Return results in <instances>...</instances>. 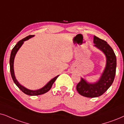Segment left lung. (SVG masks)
I'll list each match as a JSON object with an SVG mask.
<instances>
[{
  "label": "left lung",
  "instance_id": "left-lung-1",
  "mask_svg": "<svg viewBox=\"0 0 124 124\" xmlns=\"http://www.w3.org/2000/svg\"><path fill=\"white\" fill-rule=\"evenodd\" d=\"M93 42L95 47L105 55L106 63L105 68L101 77L95 83H89L84 78L77 85L78 93L82 96L94 98L102 95L113 82L116 71L117 61L115 53L107 42L96 36H94Z\"/></svg>",
  "mask_w": 124,
  "mask_h": 124
}]
</instances>
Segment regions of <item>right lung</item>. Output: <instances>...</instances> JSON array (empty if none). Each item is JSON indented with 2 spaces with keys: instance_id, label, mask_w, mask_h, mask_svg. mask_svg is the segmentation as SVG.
I'll return each instance as SVG.
<instances>
[{
  "instance_id": "obj_1",
  "label": "right lung",
  "mask_w": 124,
  "mask_h": 124,
  "mask_svg": "<svg viewBox=\"0 0 124 124\" xmlns=\"http://www.w3.org/2000/svg\"><path fill=\"white\" fill-rule=\"evenodd\" d=\"M34 37V35H29L26 37L22 39V40H20L19 41L16 45L14 46V47L12 48L11 53V55H10V72H11V75L12 78L13 79L14 83L15 85L18 86L19 89H20L23 93L29 95H38L40 94H43L47 93L50 90V89H51V86H52L53 84H54V82L55 81L57 78L58 77V76H56L55 77L53 78L52 79H51L50 81L45 86H43L42 88L38 89V90H31L30 89H28L26 87L23 86L22 85H21L18 82V81L16 80V78H15V74H14V58H15V55H16L17 51L19 50L20 47L22 46V45H23L24 41L29 39L30 38Z\"/></svg>"
}]
</instances>
